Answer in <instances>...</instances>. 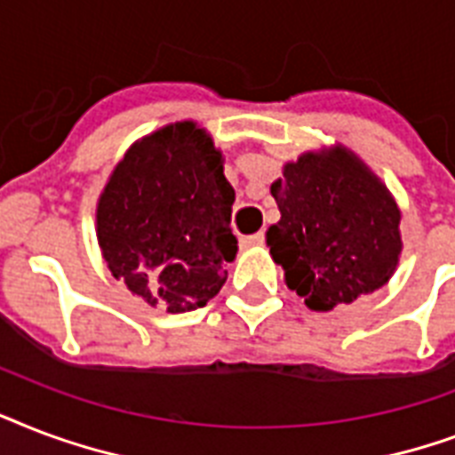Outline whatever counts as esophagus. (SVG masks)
<instances>
[{
  "label": "esophagus",
  "instance_id": "1",
  "mask_svg": "<svg viewBox=\"0 0 455 455\" xmlns=\"http://www.w3.org/2000/svg\"><path fill=\"white\" fill-rule=\"evenodd\" d=\"M263 242H266V235H263V232H256V235L242 237V246H260Z\"/></svg>",
  "mask_w": 455,
  "mask_h": 455
}]
</instances>
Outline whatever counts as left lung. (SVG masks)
<instances>
[{
	"instance_id": "obj_1",
	"label": "left lung",
	"mask_w": 455,
	"mask_h": 455,
	"mask_svg": "<svg viewBox=\"0 0 455 455\" xmlns=\"http://www.w3.org/2000/svg\"><path fill=\"white\" fill-rule=\"evenodd\" d=\"M270 195L283 218L267 230V246L308 308L351 304L394 275L401 213L351 151H308L284 165Z\"/></svg>"
}]
</instances>
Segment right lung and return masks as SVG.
Wrapping results in <instances>:
<instances>
[{
    "instance_id": "1",
    "label": "right lung",
    "mask_w": 455,
    "mask_h": 455,
    "mask_svg": "<svg viewBox=\"0 0 455 455\" xmlns=\"http://www.w3.org/2000/svg\"><path fill=\"white\" fill-rule=\"evenodd\" d=\"M232 202L223 154L195 123L144 137L116 165L97 206L108 270L168 313L202 308L220 291L237 253Z\"/></svg>"
}]
</instances>
